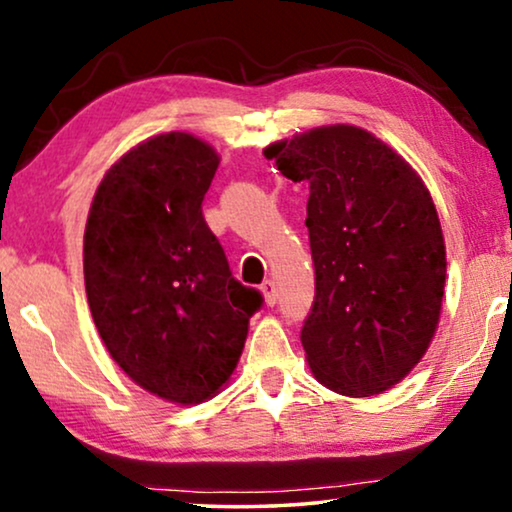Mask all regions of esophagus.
Masks as SVG:
<instances>
[{"label":"esophagus","instance_id":"1","mask_svg":"<svg viewBox=\"0 0 512 512\" xmlns=\"http://www.w3.org/2000/svg\"><path fill=\"white\" fill-rule=\"evenodd\" d=\"M261 291L265 296V303H268V305L277 303V286H275V282H272V279H265V282L261 284Z\"/></svg>","mask_w":512,"mask_h":512}]
</instances>
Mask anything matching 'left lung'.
Listing matches in <instances>:
<instances>
[{
	"label": "left lung",
	"instance_id": "obj_1",
	"mask_svg": "<svg viewBox=\"0 0 512 512\" xmlns=\"http://www.w3.org/2000/svg\"><path fill=\"white\" fill-rule=\"evenodd\" d=\"M268 153L286 179L310 184L307 363L342 396L382 394L436 333L447 265L436 205L394 149L354 125L310 130Z\"/></svg>",
	"mask_w": 512,
	"mask_h": 512
}]
</instances>
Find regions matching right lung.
I'll return each mask as SVG.
<instances>
[{"label":"right lung","mask_w":512,"mask_h":512,"mask_svg":"<svg viewBox=\"0 0 512 512\" xmlns=\"http://www.w3.org/2000/svg\"><path fill=\"white\" fill-rule=\"evenodd\" d=\"M216 167L212 146L186 132L146 139L104 174L83 237L88 305L111 359L181 405L228 382L263 305L202 216Z\"/></svg>","instance_id":"right-lung-1"}]
</instances>
